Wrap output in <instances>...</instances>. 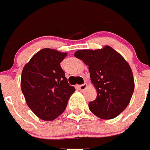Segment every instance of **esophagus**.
Wrapping results in <instances>:
<instances>
[{"label":"esophagus","mask_w":150,"mask_h":150,"mask_svg":"<svg viewBox=\"0 0 150 150\" xmlns=\"http://www.w3.org/2000/svg\"><path fill=\"white\" fill-rule=\"evenodd\" d=\"M78 87L81 91H84V90L86 89V87H87V83H83V84L79 85Z\"/></svg>","instance_id":"1"}]
</instances>
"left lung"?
Segmentation results:
<instances>
[{"label":"left lung","mask_w":150,"mask_h":150,"mask_svg":"<svg viewBox=\"0 0 150 150\" xmlns=\"http://www.w3.org/2000/svg\"><path fill=\"white\" fill-rule=\"evenodd\" d=\"M88 66L97 98L89 102L92 113L102 119H111L126 108L133 94L134 78L125 59L112 48L78 50L74 53Z\"/></svg>","instance_id":"left-lung-1"}]
</instances>
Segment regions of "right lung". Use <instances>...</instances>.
I'll return each mask as SVG.
<instances>
[{"label":"right lung","instance_id":"1","mask_svg":"<svg viewBox=\"0 0 150 150\" xmlns=\"http://www.w3.org/2000/svg\"><path fill=\"white\" fill-rule=\"evenodd\" d=\"M67 55L43 49L32 56L21 73V88L26 103L42 120H54L60 115L75 91L60 67Z\"/></svg>","mask_w":150,"mask_h":150}]
</instances>
